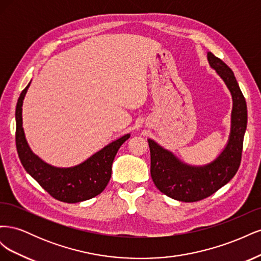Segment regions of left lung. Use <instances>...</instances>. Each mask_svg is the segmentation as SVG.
<instances>
[{"mask_svg": "<svg viewBox=\"0 0 261 261\" xmlns=\"http://www.w3.org/2000/svg\"><path fill=\"white\" fill-rule=\"evenodd\" d=\"M208 60L233 97L231 136L224 151L209 165L194 168L178 161L153 140H148L151 156L150 173L154 185L164 195L184 202L199 201L215 194L233 178L242 160L244 134L247 126L246 101L232 69L211 52L208 53Z\"/></svg>", "mask_w": 261, "mask_h": 261, "instance_id": "obj_1", "label": "left lung"}]
</instances>
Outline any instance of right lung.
<instances>
[{"instance_id":"1","label":"right lung","mask_w":261,"mask_h":261,"mask_svg":"<svg viewBox=\"0 0 261 261\" xmlns=\"http://www.w3.org/2000/svg\"><path fill=\"white\" fill-rule=\"evenodd\" d=\"M30 84L23 89L16 106V148L22 167L44 191L63 202L75 203L93 198L105 191L112 174V163L129 134L113 141L84 163L69 169L51 167L31 151L22 129L21 106Z\"/></svg>"}]
</instances>
